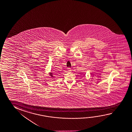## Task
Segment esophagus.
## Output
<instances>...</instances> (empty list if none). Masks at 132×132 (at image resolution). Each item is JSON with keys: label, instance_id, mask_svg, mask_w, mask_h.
I'll return each instance as SVG.
<instances>
[{"label": "esophagus", "instance_id": "obj_1", "mask_svg": "<svg viewBox=\"0 0 132 132\" xmlns=\"http://www.w3.org/2000/svg\"><path fill=\"white\" fill-rule=\"evenodd\" d=\"M68 70L69 71H71V68H68Z\"/></svg>", "mask_w": 132, "mask_h": 132}]
</instances>
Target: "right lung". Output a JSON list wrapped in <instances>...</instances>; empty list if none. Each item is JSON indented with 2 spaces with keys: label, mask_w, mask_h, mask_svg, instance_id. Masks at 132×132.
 Returning <instances> with one entry per match:
<instances>
[{
  "label": "right lung",
  "mask_w": 132,
  "mask_h": 132,
  "mask_svg": "<svg viewBox=\"0 0 132 132\" xmlns=\"http://www.w3.org/2000/svg\"><path fill=\"white\" fill-rule=\"evenodd\" d=\"M53 75H54V74H53L52 73H51V76H52V77H53Z\"/></svg>",
  "instance_id": "1"
}]
</instances>
